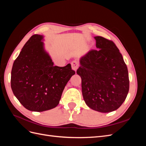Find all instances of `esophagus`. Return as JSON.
<instances>
[{
	"mask_svg": "<svg viewBox=\"0 0 146 146\" xmlns=\"http://www.w3.org/2000/svg\"><path fill=\"white\" fill-rule=\"evenodd\" d=\"M71 66H72V69L76 72V70L79 67V63L77 61H73L71 63Z\"/></svg>",
	"mask_w": 146,
	"mask_h": 146,
	"instance_id": "esophagus-1",
	"label": "esophagus"
}]
</instances>
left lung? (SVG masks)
<instances>
[{
    "instance_id": "1",
    "label": "left lung",
    "mask_w": 146,
    "mask_h": 146,
    "mask_svg": "<svg viewBox=\"0 0 146 146\" xmlns=\"http://www.w3.org/2000/svg\"><path fill=\"white\" fill-rule=\"evenodd\" d=\"M96 47L80 59L77 73L82 78V94L90 108L109 113L121 107L129 91L127 65L113 41L94 37Z\"/></svg>"
}]
</instances>
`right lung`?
Segmentation results:
<instances>
[{
	"label": "right lung",
	"mask_w": 146,
	"mask_h": 146,
	"mask_svg": "<svg viewBox=\"0 0 146 146\" xmlns=\"http://www.w3.org/2000/svg\"><path fill=\"white\" fill-rule=\"evenodd\" d=\"M42 39L39 35L30 38L14 61L11 76L16 98L26 109L38 112L58 105L65 86L76 74L70 64L54 66Z\"/></svg>",
	"instance_id": "1"
}]
</instances>
